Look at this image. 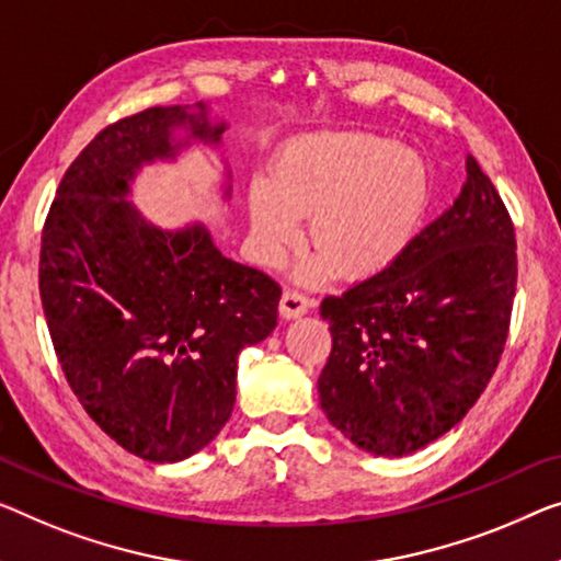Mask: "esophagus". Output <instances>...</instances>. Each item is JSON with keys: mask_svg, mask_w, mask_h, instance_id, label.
<instances>
[{"mask_svg": "<svg viewBox=\"0 0 561 561\" xmlns=\"http://www.w3.org/2000/svg\"><path fill=\"white\" fill-rule=\"evenodd\" d=\"M309 307H312V299L302 295V291L284 289L282 302H279V314L284 317V320H297V317L309 312Z\"/></svg>", "mask_w": 561, "mask_h": 561, "instance_id": "34e87169", "label": "esophagus"}]
</instances>
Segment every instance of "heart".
Masks as SVG:
<instances>
[{
	"label": "heart",
	"mask_w": 561,
	"mask_h": 561,
	"mask_svg": "<svg viewBox=\"0 0 561 561\" xmlns=\"http://www.w3.org/2000/svg\"><path fill=\"white\" fill-rule=\"evenodd\" d=\"M423 158L370 133H320L291 140L274 158L270 179L249 186L254 254L279 266L302 241L317 247L299 264V279L340 272L367 279L386 272L411 244L428 206Z\"/></svg>",
	"instance_id": "1"
}]
</instances>
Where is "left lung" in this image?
<instances>
[{"instance_id": "8db88e82", "label": "left lung", "mask_w": 561, "mask_h": 561, "mask_svg": "<svg viewBox=\"0 0 561 561\" xmlns=\"http://www.w3.org/2000/svg\"><path fill=\"white\" fill-rule=\"evenodd\" d=\"M446 214L386 272L324 297L332 353L322 411L375 456H405L471 411L504 353L516 295V237L473 156Z\"/></svg>"}]
</instances>
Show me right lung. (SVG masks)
I'll return each mask as SVG.
<instances>
[{
	"instance_id": "obj_1",
	"label": "right lung",
	"mask_w": 561,
	"mask_h": 561,
	"mask_svg": "<svg viewBox=\"0 0 561 561\" xmlns=\"http://www.w3.org/2000/svg\"><path fill=\"white\" fill-rule=\"evenodd\" d=\"M188 138L219 144L206 105L107 125L65 171L42 229L39 297L85 413L118 446L175 463L208 446L237 400V357L277 328L279 284L224 256L204 227L163 231L125 196L138 169Z\"/></svg>"
}]
</instances>
